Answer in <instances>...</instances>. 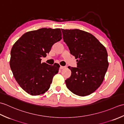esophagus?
<instances>
[{
	"instance_id": "34e87169",
	"label": "esophagus",
	"mask_w": 124,
	"mask_h": 124,
	"mask_svg": "<svg viewBox=\"0 0 124 124\" xmlns=\"http://www.w3.org/2000/svg\"><path fill=\"white\" fill-rule=\"evenodd\" d=\"M60 69H64V68H65V67H63V66H61V65L60 66Z\"/></svg>"
}]
</instances>
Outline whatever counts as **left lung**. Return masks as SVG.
<instances>
[{"mask_svg":"<svg viewBox=\"0 0 124 124\" xmlns=\"http://www.w3.org/2000/svg\"><path fill=\"white\" fill-rule=\"evenodd\" d=\"M71 54L77 59V67H68L70 77L65 80L69 90L78 96L93 93L101 85L109 66L105 47L92 34L79 29H61Z\"/></svg>","mask_w":124,"mask_h":124,"instance_id":"left-lung-1","label":"left lung"}]
</instances>
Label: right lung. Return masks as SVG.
<instances>
[{
  "mask_svg": "<svg viewBox=\"0 0 124 124\" xmlns=\"http://www.w3.org/2000/svg\"><path fill=\"white\" fill-rule=\"evenodd\" d=\"M60 29L41 28L29 31L13 45L10 67L13 76L23 90L31 95H39L48 90L60 65L41 63L52 46L62 39Z\"/></svg>",
  "mask_w": 124,
  "mask_h": 124,
  "instance_id": "obj_1",
  "label": "right lung"
}]
</instances>
